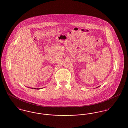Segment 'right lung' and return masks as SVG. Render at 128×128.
<instances>
[{"label":"right lung","instance_id":"1","mask_svg":"<svg viewBox=\"0 0 128 128\" xmlns=\"http://www.w3.org/2000/svg\"><path fill=\"white\" fill-rule=\"evenodd\" d=\"M34 89H35V88H34ZM35 89H36V88H35ZM37 90H38V88H37Z\"/></svg>","mask_w":128,"mask_h":128}]
</instances>
